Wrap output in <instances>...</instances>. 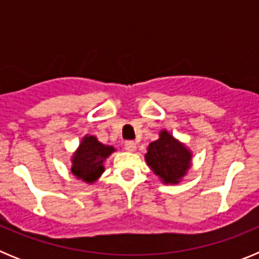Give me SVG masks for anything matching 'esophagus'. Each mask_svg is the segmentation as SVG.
<instances>
[{"label": "esophagus", "instance_id": "esophagus-1", "mask_svg": "<svg viewBox=\"0 0 259 259\" xmlns=\"http://www.w3.org/2000/svg\"><path fill=\"white\" fill-rule=\"evenodd\" d=\"M124 149L127 152H135V149H136V143L135 141H125Z\"/></svg>", "mask_w": 259, "mask_h": 259}]
</instances>
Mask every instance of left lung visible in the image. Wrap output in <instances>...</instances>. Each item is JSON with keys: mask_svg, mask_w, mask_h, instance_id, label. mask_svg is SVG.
Wrapping results in <instances>:
<instances>
[{"mask_svg": "<svg viewBox=\"0 0 259 259\" xmlns=\"http://www.w3.org/2000/svg\"><path fill=\"white\" fill-rule=\"evenodd\" d=\"M146 150V163L164 184H179L191 168L192 152L166 130Z\"/></svg>", "mask_w": 259, "mask_h": 259, "instance_id": "obj_1", "label": "left lung"}]
</instances>
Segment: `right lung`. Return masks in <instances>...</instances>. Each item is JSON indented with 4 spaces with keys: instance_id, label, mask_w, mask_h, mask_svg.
<instances>
[{
    "instance_id": "right-lung-1",
    "label": "right lung",
    "mask_w": 259,
    "mask_h": 259,
    "mask_svg": "<svg viewBox=\"0 0 259 259\" xmlns=\"http://www.w3.org/2000/svg\"><path fill=\"white\" fill-rule=\"evenodd\" d=\"M114 152V146L105 145L96 136L85 135L72 155L71 172L76 179L83 180L87 184H93L105 171L104 162L106 158Z\"/></svg>"
}]
</instances>
